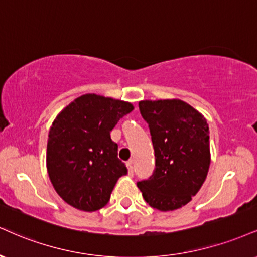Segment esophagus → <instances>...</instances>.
Wrapping results in <instances>:
<instances>
[{"instance_id": "1", "label": "esophagus", "mask_w": 257, "mask_h": 257, "mask_svg": "<svg viewBox=\"0 0 257 257\" xmlns=\"http://www.w3.org/2000/svg\"><path fill=\"white\" fill-rule=\"evenodd\" d=\"M126 168H128V174L133 176V174H134V169H133V160H129V162L126 163Z\"/></svg>"}]
</instances>
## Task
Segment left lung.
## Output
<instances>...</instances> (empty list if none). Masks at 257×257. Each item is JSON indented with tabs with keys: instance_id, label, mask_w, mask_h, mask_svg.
Wrapping results in <instances>:
<instances>
[{
	"instance_id": "8db88e82",
	"label": "left lung",
	"mask_w": 257,
	"mask_h": 257,
	"mask_svg": "<svg viewBox=\"0 0 257 257\" xmlns=\"http://www.w3.org/2000/svg\"><path fill=\"white\" fill-rule=\"evenodd\" d=\"M139 109L150 128L156 169L150 178L138 182V188L151 207L174 211L196 195L208 174V124L179 99L142 100Z\"/></svg>"
}]
</instances>
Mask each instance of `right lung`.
<instances>
[{
    "instance_id": "obj_1",
    "label": "right lung",
    "mask_w": 257,
    "mask_h": 257,
    "mask_svg": "<svg viewBox=\"0 0 257 257\" xmlns=\"http://www.w3.org/2000/svg\"><path fill=\"white\" fill-rule=\"evenodd\" d=\"M133 109L126 101L85 94L54 120L46 168L55 190L68 205L94 212L109 202L117 179L128 174L110 132Z\"/></svg>"
}]
</instances>
